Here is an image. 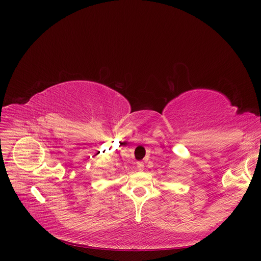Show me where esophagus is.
I'll return each mask as SVG.
<instances>
[{
  "mask_svg": "<svg viewBox=\"0 0 261 261\" xmlns=\"http://www.w3.org/2000/svg\"><path fill=\"white\" fill-rule=\"evenodd\" d=\"M136 168H138V170H143L144 169V163L143 162H138V166H136Z\"/></svg>",
  "mask_w": 261,
  "mask_h": 261,
  "instance_id": "esophagus-1",
  "label": "esophagus"
}]
</instances>
